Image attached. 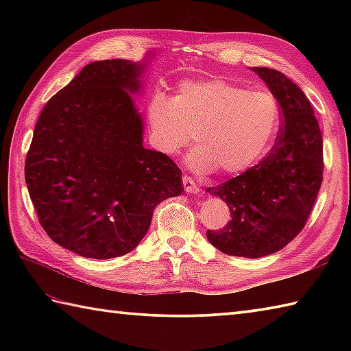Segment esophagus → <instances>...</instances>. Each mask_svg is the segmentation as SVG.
Instances as JSON below:
<instances>
[{
	"mask_svg": "<svg viewBox=\"0 0 351 351\" xmlns=\"http://www.w3.org/2000/svg\"><path fill=\"white\" fill-rule=\"evenodd\" d=\"M182 184H184V190L190 193V195H197V193H199L197 184L193 181L190 176H182Z\"/></svg>",
	"mask_w": 351,
	"mask_h": 351,
	"instance_id": "obj_1",
	"label": "esophagus"
}]
</instances>
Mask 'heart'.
Wrapping results in <instances>:
<instances>
[{
    "instance_id": "obj_1",
    "label": "heart",
    "mask_w": 351,
    "mask_h": 351,
    "mask_svg": "<svg viewBox=\"0 0 351 351\" xmlns=\"http://www.w3.org/2000/svg\"><path fill=\"white\" fill-rule=\"evenodd\" d=\"M146 114L152 143L166 155L189 146L195 132L189 166L200 173H245L270 152L282 123L274 95L223 80L185 81L173 99L155 95Z\"/></svg>"
}]
</instances>
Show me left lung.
<instances>
[{
  "label": "left lung",
  "instance_id": "1",
  "mask_svg": "<svg viewBox=\"0 0 351 351\" xmlns=\"http://www.w3.org/2000/svg\"><path fill=\"white\" fill-rule=\"evenodd\" d=\"M278 99L282 126L278 141L255 167L206 189L226 202L225 229L206 230L214 247L232 256L263 258L300 232L323 181V137L311 102L282 72L250 68Z\"/></svg>",
  "mask_w": 351,
  "mask_h": 351
}]
</instances>
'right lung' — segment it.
I'll use <instances>...</instances> for the list:
<instances>
[{"mask_svg": "<svg viewBox=\"0 0 351 351\" xmlns=\"http://www.w3.org/2000/svg\"><path fill=\"white\" fill-rule=\"evenodd\" d=\"M155 58L93 62L43 107L25 160V182L52 241L80 256L126 255L143 240L154 210L182 195L166 154L143 146L132 95Z\"/></svg>", "mask_w": 351, "mask_h": 351, "instance_id": "obj_1", "label": "right lung"}]
</instances>
